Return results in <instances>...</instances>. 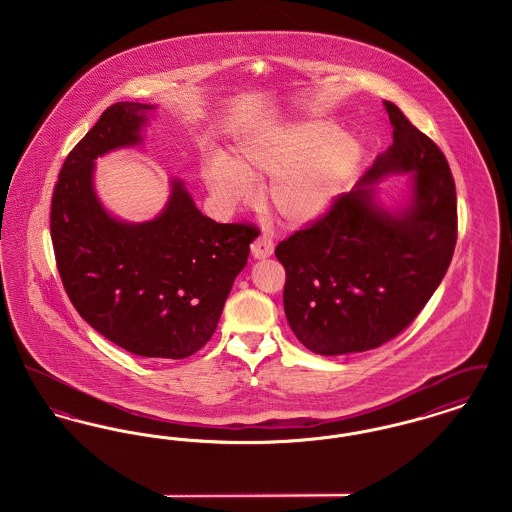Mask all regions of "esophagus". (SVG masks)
<instances>
[{"label":"esophagus","mask_w":512,"mask_h":512,"mask_svg":"<svg viewBox=\"0 0 512 512\" xmlns=\"http://www.w3.org/2000/svg\"><path fill=\"white\" fill-rule=\"evenodd\" d=\"M251 253H253L255 259H267V257H270V255L274 253V244H272V240H270L268 236L261 234V236L251 244Z\"/></svg>","instance_id":"obj_1"}]
</instances>
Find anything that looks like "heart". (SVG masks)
Returning <instances> with one entry per match:
<instances>
[{
    "label": "heart",
    "mask_w": 512,
    "mask_h": 512,
    "mask_svg": "<svg viewBox=\"0 0 512 512\" xmlns=\"http://www.w3.org/2000/svg\"><path fill=\"white\" fill-rule=\"evenodd\" d=\"M363 159L361 142L340 124L320 117L278 122L242 138L234 159L224 153L203 157L199 174L222 209L253 194V178L270 176L268 205L292 226L326 217Z\"/></svg>",
    "instance_id": "obj_1"
}]
</instances>
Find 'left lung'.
Here are the masks:
<instances>
[{
	"label": "left lung",
	"mask_w": 512,
	"mask_h": 512,
	"mask_svg": "<svg viewBox=\"0 0 512 512\" xmlns=\"http://www.w3.org/2000/svg\"><path fill=\"white\" fill-rule=\"evenodd\" d=\"M393 144L332 211L280 242L284 311L317 355L361 353L403 332L438 290L457 242V194L447 159L401 109L384 101ZM407 173L410 192L388 208L377 184Z\"/></svg>",
	"instance_id": "left-lung-1"
}]
</instances>
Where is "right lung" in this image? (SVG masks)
<instances>
[{
  "label": "right lung",
  "mask_w": 512,
  "mask_h": 512,
  "mask_svg": "<svg viewBox=\"0 0 512 512\" xmlns=\"http://www.w3.org/2000/svg\"><path fill=\"white\" fill-rule=\"evenodd\" d=\"M155 107L111 105L69 153L51 199V242L80 317L134 355L176 361L215 334L259 232L205 217L178 178L155 219L128 222L103 207L96 159L142 146Z\"/></svg>",
  "instance_id": "1"
}]
</instances>
